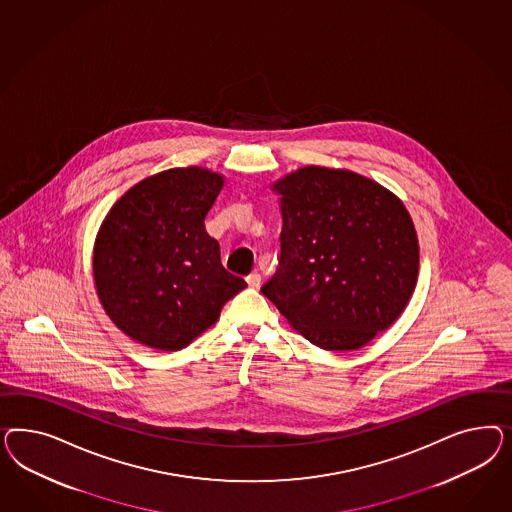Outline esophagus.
<instances>
[{"instance_id":"esophagus-1","label":"esophagus","mask_w":512,"mask_h":512,"mask_svg":"<svg viewBox=\"0 0 512 512\" xmlns=\"http://www.w3.org/2000/svg\"><path fill=\"white\" fill-rule=\"evenodd\" d=\"M246 281H248V285L251 289H257V287L261 285V274H259V272H251L248 278H246Z\"/></svg>"}]
</instances>
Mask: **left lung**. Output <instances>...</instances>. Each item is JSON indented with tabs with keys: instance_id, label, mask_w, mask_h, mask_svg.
<instances>
[{
	"instance_id": "8db88e82",
	"label": "left lung",
	"mask_w": 512,
	"mask_h": 512,
	"mask_svg": "<svg viewBox=\"0 0 512 512\" xmlns=\"http://www.w3.org/2000/svg\"><path fill=\"white\" fill-rule=\"evenodd\" d=\"M281 195L276 274L261 287L313 345L351 351L392 325L419 276V242L400 199L351 171L304 167Z\"/></svg>"
}]
</instances>
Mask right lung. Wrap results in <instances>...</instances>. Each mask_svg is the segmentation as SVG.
Returning <instances> with one entry per match:
<instances>
[{
  "mask_svg": "<svg viewBox=\"0 0 512 512\" xmlns=\"http://www.w3.org/2000/svg\"><path fill=\"white\" fill-rule=\"evenodd\" d=\"M221 187L216 172L171 169L112 206L95 240L93 276L103 308L129 338L178 351L248 285L223 268L204 229Z\"/></svg>",
  "mask_w": 512,
  "mask_h": 512,
  "instance_id": "right-lung-1",
  "label": "right lung"
}]
</instances>
